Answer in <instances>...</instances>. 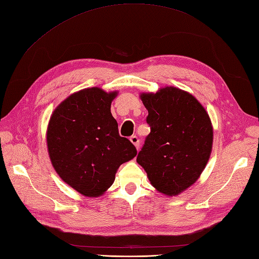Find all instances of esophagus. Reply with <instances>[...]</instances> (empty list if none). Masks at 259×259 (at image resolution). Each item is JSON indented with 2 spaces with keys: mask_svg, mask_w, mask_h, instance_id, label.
<instances>
[{
  "mask_svg": "<svg viewBox=\"0 0 259 259\" xmlns=\"http://www.w3.org/2000/svg\"><path fill=\"white\" fill-rule=\"evenodd\" d=\"M130 141L137 148V150H139V148H140V140H139V138L137 136H132L130 137Z\"/></svg>",
  "mask_w": 259,
  "mask_h": 259,
  "instance_id": "esophagus-1",
  "label": "esophagus"
}]
</instances>
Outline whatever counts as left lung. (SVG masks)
Masks as SVG:
<instances>
[{
  "label": "left lung",
  "mask_w": 259,
  "mask_h": 259,
  "mask_svg": "<svg viewBox=\"0 0 259 259\" xmlns=\"http://www.w3.org/2000/svg\"><path fill=\"white\" fill-rule=\"evenodd\" d=\"M151 132L137 162L163 195L177 196L200 177L211 154L213 129L197 99L174 86L142 93Z\"/></svg>",
  "instance_id": "8db88e82"
}]
</instances>
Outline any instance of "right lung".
Segmentation results:
<instances>
[{
	"mask_svg": "<svg viewBox=\"0 0 259 259\" xmlns=\"http://www.w3.org/2000/svg\"><path fill=\"white\" fill-rule=\"evenodd\" d=\"M118 92L78 91L58 106L47 129L48 153L61 180L85 197H99L115 181L119 166L137 150L119 136L110 112Z\"/></svg>",
	"mask_w": 259,
	"mask_h": 259,
	"instance_id": "obj_1",
	"label": "right lung"
}]
</instances>
